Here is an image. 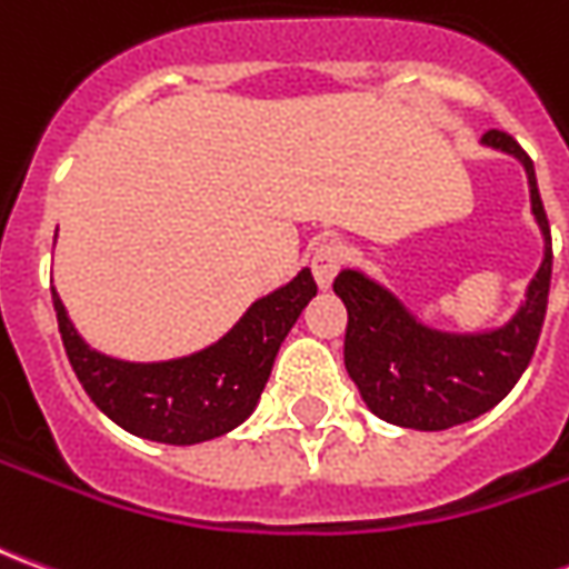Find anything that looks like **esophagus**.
<instances>
[{"label": "esophagus", "mask_w": 569, "mask_h": 569, "mask_svg": "<svg viewBox=\"0 0 569 569\" xmlns=\"http://www.w3.org/2000/svg\"><path fill=\"white\" fill-rule=\"evenodd\" d=\"M341 264H345V249L338 247V243H320L317 247L313 259H310V268H313V277H317L320 289L332 286L335 273L341 271Z\"/></svg>", "instance_id": "1"}]
</instances>
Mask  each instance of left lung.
<instances>
[{
  "label": "left lung",
  "mask_w": 569,
  "mask_h": 569,
  "mask_svg": "<svg viewBox=\"0 0 569 569\" xmlns=\"http://www.w3.org/2000/svg\"><path fill=\"white\" fill-rule=\"evenodd\" d=\"M485 142L525 163L530 203L546 237V259L527 289L525 308L502 329L445 335L420 326L387 289L359 271L335 277V296L347 308L345 366L371 415L408 429L457 427L476 420L512 390L537 350L551 283V231L539 198L533 161L518 142L488 130Z\"/></svg>",
  "instance_id": "8db88e82"
}]
</instances>
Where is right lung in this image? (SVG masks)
<instances>
[{
  "label": "right lung",
  "mask_w": 569,
  "mask_h": 569,
  "mask_svg": "<svg viewBox=\"0 0 569 569\" xmlns=\"http://www.w3.org/2000/svg\"><path fill=\"white\" fill-rule=\"evenodd\" d=\"M313 296V273L301 271L289 286L256 301L219 345L194 357L142 366L84 345L51 289L60 338L84 393L118 427L163 445H198L240 427L271 378L283 338Z\"/></svg>",
  "instance_id": "1"
}]
</instances>
